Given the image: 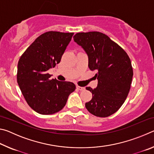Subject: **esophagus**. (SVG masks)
I'll list each match as a JSON object with an SVG mask.
<instances>
[{"label":"esophagus","mask_w":154,"mask_h":154,"mask_svg":"<svg viewBox=\"0 0 154 154\" xmlns=\"http://www.w3.org/2000/svg\"><path fill=\"white\" fill-rule=\"evenodd\" d=\"M77 89L78 90H79V91H83V90H85V88H83V87H80V86H77Z\"/></svg>","instance_id":"34e87169"}]
</instances>
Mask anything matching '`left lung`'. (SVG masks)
<instances>
[{
	"label": "left lung",
	"mask_w": 154,
	"mask_h": 154,
	"mask_svg": "<svg viewBox=\"0 0 154 154\" xmlns=\"http://www.w3.org/2000/svg\"><path fill=\"white\" fill-rule=\"evenodd\" d=\"M73 39L87 54L90 69L97 71V87L86 88L92 98L85 107L95 116H110L121 107L129 93L133 76L129 56L103 33L79 32Z\"/></svg>",
	"instance_id": "obj_1"
}]
</instances>
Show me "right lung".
I'll return each instance as SVG.
<instances>
[{
  "label": "right lung",
  "instance_id": "right-lung-1",
  "mask_svg": "<svg viewBox=\"0 0 154 154\" xmlns=\"http://www.w3.org/2000/svg\"><path fill=\"white\" fill-rule=\"evenodd\" d=\"M73 32L49 31L36 38L17 64V82L31 108L41 115L57 113L63 109L75 85L50 79L48 73L61 60Z\"/></svg>",
  "mask_w": 154,
  "mask_h": 154
}]
</instances>
